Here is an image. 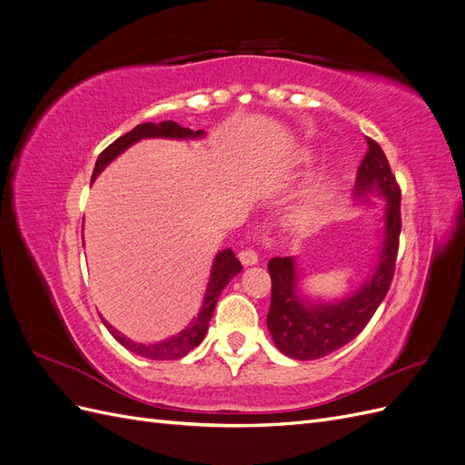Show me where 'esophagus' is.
I'll return each mask as SVG.
<instances>
[{
    "label": "esophagus",
    "instance_id": "1",
    "mask_svg": "<svg viewBox=\"0 0 465 465\" xmlns=\"http://www.w3.org/2000/svg\"><path fill=\"white\" fill-rule=\"evenodd\" d=\"M238 260L242 262V265H256L258 263V254L254 250L244 248V250H241V254H238Z\"/></svg>",
    "mask_w": 465,
    "mask_h": 465
}]
</instances>
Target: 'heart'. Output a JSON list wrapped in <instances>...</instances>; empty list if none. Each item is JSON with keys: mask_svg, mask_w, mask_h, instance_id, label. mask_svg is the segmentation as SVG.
<instances>
[{"mask_svg": "<svg viewBox=\"0 0 465 465\" xmlns=\"http://www.w3.org/2000/svg\"><path fill=\"white\" fill-rule=\"evenodd\" d=\"M312 159L311 151H302L299 154V163L301 164H308ZM330 193V180L328 178H320L316 180L312 186H308V190H304V193L301 195V200L294 203V207L291 209V221L292 223H306L314 217V213L318 211V207L323 203V200L328 198Z\"/></svg>", "mask_w": 465, "mask_h": 465, "instance_id": "heart-1", "label": "heart"}]
</instances>
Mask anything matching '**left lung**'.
Returning <instances> with one entry per match:
<instances>
[{"mask_svg": "<svg viewBox=\"0 0 465 465\" xmlns=\"http://www.w3.org/2000/svg\"><path fill=\"white\" fill-rule=\"evenodd\" d=\"M369 151L357 171L355 195L371 203L369 193L384 198L382 250L374 273L351 297L335 302H312L299 289V270L292 256L273 258L267 263L272 275V306L267 328L281 353L297 361L322 359L364 330L384 301L391 285L401 232V193L391 174L386 154L374 139H367Z\"/></svg>", "mask_w": 465, "mask_h": 465, "instance_id": "1", "label": "left lung"}]
</instances>
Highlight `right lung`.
<instances>
[{
    "label": "right lung",
    "instance_id": "right-lung-1",
    "mask_svg": "<svg viewBox=\"0 0 465 465\" xmlns=\"http://www.w3.org/2000/svg\"><path fill=\"white\" fill-rule=\"evenodd\" d=\"M205 132L198 130L193 132L190 128H182L180 124L176 122H147V124H139L132 132H128L125 135L118 137L114 143L108 145L101 154H98L94 171H93V180L101 174L106 164H110L114 161L118 154H122L125 149L132 147L134 143L142 142V139H149V137H166V139H200L203 137ZM242 272V263L236 260L234 252L231 248L221 250L219 254L213 260V265H211V273H209V283L205 289V297H203V304L200 308V314L192 320L190 326L186 330H182L178 335L168 337V340L157 341V343H139L125 337L124 333H120L116 328H112L106 320H103L104 326L108 328V331L112 333L114 340L124 345L132 353L145 357V359H153V361H174V359H182L184 355H188L193 347H198L203 337L207 333L209 328V320L213 316L215 304L219 301L221 291L229 285V281Z\"/></svg>",
    "mask_w": 465,
    "mask_h": 465
}]
</instances>
